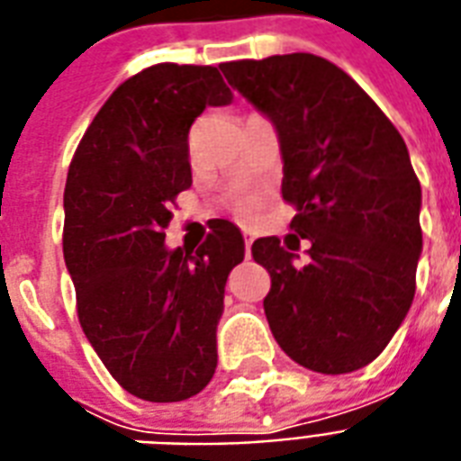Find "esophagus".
I'll return each instance as SVG.
<instances>
[{"mask_svg": "<svg viewBox=\"0 0 461 461\" xmlns=\"http://www.w3.org/2000/svg\"><path fill=\"white\" fill-rule=\"evenodd\" d=\"M249 249H252V235L245 230V255H248V257H249Z\"/></svg>", "mask_w": 461, "mask_h": 461, "instance_id": "obj_1", "label": "esophagus"}]
</instances>
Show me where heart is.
Segmentation results:
<instances>
[{
	"instance_id": "b5f03b06",
	"label": "heart",
	"mask_w": 461,
	"mask_h": 461,
	"mask_svg": "<svg viewBox=\"0 0 461 461\" xmlns=\"http://www.w3.org/2000/svg\"><path fill=\"white\" fill-rule=\"evenodd\" d=\"M257 204H259V199H257L255 194H245V197L238 199V209H240L242 213H252L257 209Z\"/></svg>"
}]
</instances>
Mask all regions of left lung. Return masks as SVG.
I'll use <instances>...</instances> for the list:
<instances>
[{"label":"left lung","instance_id":"obj_1","mask_svg":"<svg viewBox=\"0 0 461 461\" xmlns=\"http://www.w3.org/2000/svg\"><path fill=\"white\" fill-rule=\"evenodd\" d=\"M223 77L276 130L281 194L310 262L279 238L252 257L269 271V330L308 370L367 366L402 327L416 294L420 185L397 127L337 64L308 52L221 64Z\"/></svg>","mask_w":461,"mask_h":461}]
</instances>
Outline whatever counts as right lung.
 <instances>
[{
	"label": "right lung",
	"instance_id": "right-lung-1",
	"mask_svg": "<svg viewBox=\"0 0 461 461\" xmlns=\"http://www.w3.org/2000/svg\"><path fill=\"white\" fill-rule=\"evenodd\" d=\"M233 94L216 67L156 64L127 78L86 130L64 187V262L86 339L124 390L182 402L212 383L240 228L213 221L197 252L166 248L192 185L190 127Z\"/></svg>",
	"mask_w": 461,
	"mask_h": 461
}]
</instances>
